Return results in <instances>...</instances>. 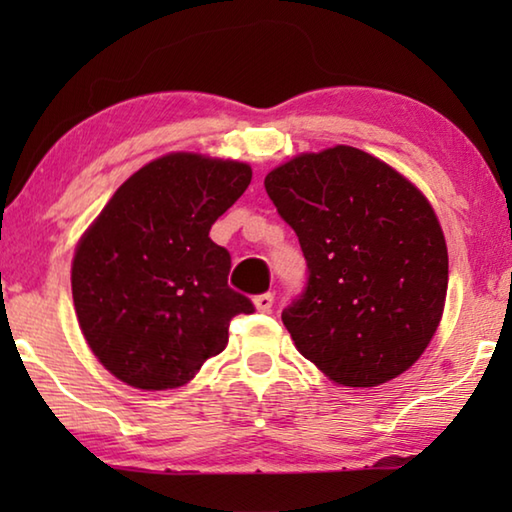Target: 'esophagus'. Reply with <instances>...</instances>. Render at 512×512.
I'll return each mask as SVG.
<instances>
[{"instance_id":"34e87169","label":"esophagus","mask_w":512,"mask_h":512,"mask_svg":"<svg viewBox=\"0 0 512 512\" xmlns=\"http://www.w3.org/2000/svg\"><path fill=\"white\" fill-rule=\"evenodd\" d=\"M253 302H255V307L259 311H271V307H273V293H259V296L253 298Z\"/></svg>"}]
</instances>
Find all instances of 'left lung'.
<instances>
[{
	"label": "left lung",
	"instance_id": "8db88e82",
	"mask_svg": "<svg viewBox=\"0 0 512 512\" xmlns=\"http://www.w3.org/2000/svg\"><path fill=\"white\" fill-rule=\"evenodd\" d=\"M264 187L307 259V287L282 311L302 357L350 388L409 370L443 318L449 277L424 194L343 144L280 164Z\"/></svg>",
	"mask_w": 512,
	"mask_h": 512
}]
</instances>
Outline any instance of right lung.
Instances as JSON below:
<instances>
[{"label":"right lung","instance_id":"add662e5","mask_svg":"<svg viewBox=\"0 0 512 512\" xmlns=\"http://www.w3.org/2000/svg\"><path fill=\"white\" fill-rule=\"evenodd\" d=\"M246 162L169 153L135 171L85 230L72 262L81 332L103 368L142 391L187 384L253 314L228 287L210 228L246 192Z\"/></svg>","mask_w":512,"mask_h":512}]
</instances>
